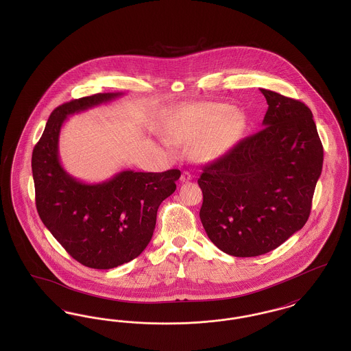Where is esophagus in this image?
Segmentation results:
<instances>
[{
  "mask_svg": "<svg viewBox=\"0 0 351 351\" xmlns=\"http://www.w3.org/2000/svg\"><path fill=\"white\" fill-rule=\"evenodd\" d=\"M192 175L188 172V171H184L183 173H182V176H180V182L182 183H188V182H191L192 180Z\"/></svg>",
  "mask_w": 351,
  "mask_h": 351,
  "instance_id": "1",
  "label": "esophagus"
}]
</instances>
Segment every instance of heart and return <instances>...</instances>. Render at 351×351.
Returning a JSON list of instances; mask_svg holds the SVG:
<instances>
[{"label": "heart", "mask_w": 351, "mask_h": 351, "mask_svg": "<svg viewBox=\"0 0 351 351\" xmlns=\"http://www.w3.org/2000/svg\"><path fill=\"white\" fill-rule=\"evenodd\" d=\"M221 104L192 105L178 116L169 134L176 142L191 143L193 155L202 162L217 159L229 150L241 129V118Z\"/></svg>", "instance_id": "1"}]
</instances>
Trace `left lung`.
<instances>
[{
    "label": "left lung",
    "instance_id": "left-lung-1",
    "mask_svg": "<svg viewBox=\"0 0 351 351\" xmlns=\"http://www.w3.org/2000/svg\"><path fill=\"white\" fill-rule=\"evenodd\" d=\"M262 128L202 168L200 219L219 250L239 258L274 250L308 221L324 149L311 109L261 89Z\"/></svg>",
    "mask_w": 351,
    "mask_h": 351
}]
</instances>
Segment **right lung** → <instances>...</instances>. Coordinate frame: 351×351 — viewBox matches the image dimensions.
I'll use <instances>...</instances> for the list:
<instances>
[{
  "instance_id": "add662e5",
  "label": "right lung",
  "mask_w": 351,
  "mask_h": 351,
  "mask_svg": "<svg viewBox=\"0 0 351 351\" xmlns=\"http://www.w3.org/2000/svg\"><path fill=\"white\" fill-rule=\"evenodd\" d=\"M97 93L58 106L35 145L32 158L38 215L55 239L84 266L118 267L146 249L162 201L171 196L179 169L121 171L102 183L71 176L59 159V135L69 116L121 97Z\"/></svg>"
}]
</instances>
